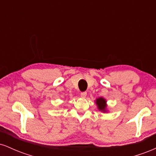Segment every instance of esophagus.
Returning a JSON list of instances; mask_svg holds the SVG:
<instances>
[{"instance_id":"34e87169","label":"esophagus","mask_w":156,"mask_h":156,"mask_svg":"<svg viewBox=\"0 0 156 156\" xmlns=\"http://www.w3.org/2000/svg\"><path fill=\"white\" fill-rule=\"evenodd\" d=\"M87 95V93L86 92H81L80 93V97H81L82 98H86V97Z\"/></svg>"}]
</instances>
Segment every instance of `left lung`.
<instances>
[{
    "mask_svg": "<svg viewBox=\"0 0 156 156\" xmlns=\"http://www.w3.org/2000/svg\"><path fill=\"white\" fill-rule=\"evenodd\" d=\"M95 103L98 106V108L102 112H107V103L106 100L103 98H98L95 100Z\"/></svg>",
    "mask_w": 156,
    "mask_h": 156,
    "instance_id": "1",
    "label": "left lung"
}]
</instances>
